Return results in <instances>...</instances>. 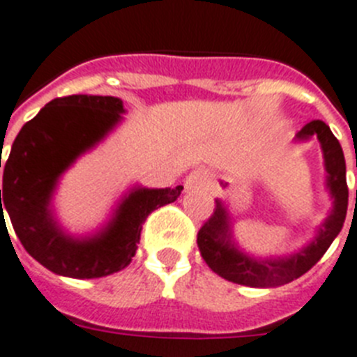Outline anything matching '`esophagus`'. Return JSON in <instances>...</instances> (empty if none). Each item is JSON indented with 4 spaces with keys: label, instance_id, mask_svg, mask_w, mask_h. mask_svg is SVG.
Wrapping results in <instances>:
<instances>
[{
    "label": "esophagus",
    "instance_id": "esophagus-1",
    "mask_svg": "<svg viewBox=\"0 0 357 357\" xmlns=\"http://www.w3.org/2000/svg\"><path fill=\"white\" fill-rule=\"evenodd\" d=\"M209 185V175L204 169H197V172L190 173L185 178V190H204Z\"/></svg>",
    "mask_w": 357,
    "mask_h": 357
}]
</instances>
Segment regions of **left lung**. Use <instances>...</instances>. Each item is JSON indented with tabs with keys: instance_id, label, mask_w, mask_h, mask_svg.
I'll return each instance as SVG.
<instances>
[{
	"instance_id": "1",
	"label": "left lung",
	"mask_w": 357,
	"mask_h": 357,
	"mask_svg": "<svg viewBox=\"0 0 357 357\" xmlns=\"http://www.w3.org/2000/svg\"><path fill=\"white\" fill-rule=\"evenodd\" d=\"M298 141H305L310 137H318L324 149L325 169H327V185L334 197V209L319 227V233L303 251L289 258H274L260 260L243 255L231 242L229 220L222 202L216 200L213 215L204 222L197 234L200 255L209 269L229 280L233 283L248 285V287H278L283 283L300 278L301 274L312 269L324 257L325 251L337 236L343 227L349 206V188H347V167L343 149L331 128L324 121H310L298 132ZM357 166V164H356Z\"/></svg>"
}]
</instances>
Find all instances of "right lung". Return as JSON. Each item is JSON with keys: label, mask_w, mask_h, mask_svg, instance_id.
Masks as SVG:
<instances>
[{"label": "right lung", "mask_w": 357, "mask_h": 357, "mask_svg": "<svg viewBox=\"0 0 357 357\" xmlns=\"http://www.w3.org/2000/svg\"><path fill=\"white\" fill-rule=\"evenodd\" d=\"M123 112V100L112 96L57 97L21 128L12 144L3 167L0 220L7 211L26 252L52 273L100 278L130 266L149 213L175 202L184 190L132 191L93 238L74 240L57 227L48 209L57 178L121 121Z\"/></svg>", "instance_id": "add662e5"}]
</instances>
